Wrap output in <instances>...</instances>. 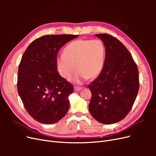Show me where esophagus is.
<instances>
[{"label": "esophagus", "mask_w": 156, "mask_h": 156, "mask_svg": "<svg viewBox=\"0 0 156 156\" xmlns=\"http://www.w3.org/2000/svg\"><path fill=\"white\" fill-rule=\"evenodd\" d=\"M83 88V87H74V90L75 91H79L82 90Z\"/></svg>", "instance_id": "1"}]
</instances>
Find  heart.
I'll use <instances>...</instances> for the list:
<instances>
[{"label":"heart","instance_id":"b5f03b06","mask_svg":"<svg viewBox=\"0 0 156 156\" xmlns=\"http://www.w3.org/2000/svg\"><path fill=\"white\" fill-rule=\"evenodd\" d=\"M105 60V47L101 40H79L66 47L63 55L57 57L56 64L59 73L67 80L72 76L76 68L77 72L72 81L81 84L100 75Z\"/></svg>","mask_w":156,"mask_h":156}]
</instances>
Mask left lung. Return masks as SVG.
<instances>
[{
	"label": "left lung",
	"instance_id": "8db88e82",
	"mask_svg": "<svg viewBox=\"0 0 156 156\" xmlns=\"http://www.w3.org/2000/svg\"><path fill=\"white\" fill-rule=\"evenodd\" d=\"M105 47L101 72L88 88L92 93L89 111L97 121L112 124L123 120L131 111L139 92L137 66L130 53L116 37L96 34Z\"/></svg>",
	"mask_w": 156,
	"mask_h": 156
}]
</instances>
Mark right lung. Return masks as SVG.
Returning <instances> with one entry per match:
<instances>
[{
    "label": "right lung",
    "mask_w": 156,
    "mask_h": 156,
    "mask_svg": "<svg viewBox=\"0 0 156 156\" xmlns=\"http://www.w3.org/2000/svg\"><path fill=\"white\" fill-rule=\"evenodd\" d=\"M78 35H45L33 41L19 66L17 90L23 105L35 120L58 122L69 108L73 87L56 72L60 49Z\"/></svg>",
    "instance_id": "1"
}]
</instances>
